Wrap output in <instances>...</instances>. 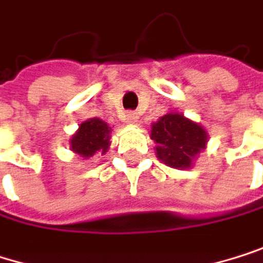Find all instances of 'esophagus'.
<instances>
[{"label":"esophagus","mask_w":263,"mask_h":263,"mask_svg":"<svg viewBox=\"0 0 263 263\" xmlns=\"http://www.w3.org/2000/svg\"><path fill=\"white\" fill-rule=\"evenodd\" d=\"M124 120H126V123H127V124H136V123L139 121V117H137V114H136V112H127Z\"/></svg>","instance_id":"esophagus-1"}]
</instances>
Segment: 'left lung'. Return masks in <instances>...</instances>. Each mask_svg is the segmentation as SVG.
<instances>
[{
    "label": "left lung",
    "mask_w": 263,
    "mask_h": 263,
    "mask_svg": "<svg viewBox=\"0 0 263 263\" xmlns=\"http://www.w3.org/2000/svg\"><path fill=\"white\" fill-rule=\"evenodd\" d=\"M149 133L151 140L156 143L157 159L176 170L192 168L209 142L208 130L176 110L166 112L157 121L151 123Z\"/></svg>",
    "instance_id": "8db88e82"
}]
</instances>
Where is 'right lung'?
Instances as JSON below:
<instances>
[{
    "instance_id": "1",
    "label": "right lung",
    "mask_w": 263,
    "mask_h": 263,
    "mask_svg": "<svg viewBox=\"0 0 263 263\" xmlns=\"http://www.w3.org/2000/svg\"><path fill=\"white\" fill-rule=\"evenodd\" d=\"M112 127L101 118H88L82 121L70 139V149L82 159H90L95 154L104 156L110 146Z\"/></svg>"
}]
</instances>
